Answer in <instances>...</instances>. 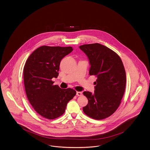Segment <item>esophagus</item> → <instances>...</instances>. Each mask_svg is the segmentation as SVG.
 I'll return each mask as SVG.
<instances>
[{"mask_svg":"<svg viewBox=\"0 0 150 150\" xmlns=\"http://www.w3.org/2000/svg\"><path fill=\"white\" fill-rule=\"evenodd\" d=\"M82 95H83L82 92H81V91H77L76 92V96H81Z\"/></svg>","mask_w":150,"mask_h":150,"instance_id":"obj_1","label":"esophagus"}]
</instances>
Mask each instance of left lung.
Returning <instances> with one entry per match:
<instances>
[{"label": "left lung", "mask_w": 150, "mask_h": 150, "mask_svg": "<svg viewBox=\"0 0 150 150\" xmlns=\"http://www.w3.org/2000/svg\"><path fill=\"white\" fill-rule=\"evenodd\" d=\"M79 48L88 57L89 75L97 78L94 93L83 92L88 100L83 111L93 119L103 120L120 106L126 88L125 67L117 54L100 43L84 45Z\"/></svg>", "instance_id": "obj_1"}]
</instances>
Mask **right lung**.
<instances>
[{"label": "right lung", "mask_w": 150, "mask_h": 150, "mask_svg": "<svg viewBox=\"0 0 150 150\" xmlns=\"http://www.w3.org/2000/svg\"><path fill=\"white\" fill-rule=\"evenodd\" d=\"M72 50V47L43 46L30 54L25 64L27 98L36 112L45 118L54 120L62 115L67 103L76 95L75 90L61 89L51 80L57 78L61 61Z\"/></svg>", "instance_id": "obj_1"}]
</instances>
